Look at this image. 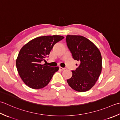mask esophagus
I'll return each mask as SVG.
<instances>
[{
    "instance_id": "esophagus-1",
    "label": "esophagus",
    "mask_w": 120,
    "mask_h": 120,
    "mask_svg": "<svg viewBox=\"0 0 120 120\" xmlns=\"http://www.w3.org/2000/svg\"><path fill=\"white\" fill-rule=\"evenodd\" d=\"M59 69H60V70L63 71V70H65V68H62V67H59Z\"/></svg>"
}]
</instances>
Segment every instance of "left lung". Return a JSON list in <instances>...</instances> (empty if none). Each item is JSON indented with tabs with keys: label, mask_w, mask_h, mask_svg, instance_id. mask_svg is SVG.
Wrapping results in <instances>:
<instances>
[{
	"label": "left lung",
	"mask_w": 120,
	"mask_h": 120,
	"mask_svg": "<svg viewBox=\"0 0 120 120\" xmlns=\"http://www.w3.org/2000/svg\"><path fill=\"white\" fill-rule=\"evenodd\" d=\"M66 40L72 57L80 62L79 67L72 71V77L67 80V83L76 91H89L101 74V53L92 41L83 36L67 35Z\"/></svg>",
	"instance_id": "8db88e82"
}]
</instances>
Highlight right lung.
Masks as SVG:
<instances>
[{"label": "right lung", "instance_id": "obj_1", "mask_svg": "<svg viewBox=\"0 0 120 120\" xmlns=\"http://www.w3.org/2000/svg\"><path fill=\"white\" fill-rule=\"evenodd\" d=\"M64 38L59 35L38 37L21 48L16 60V68L28 87L34 89L45 87L59 69L58 67H50L41 63L48 57L54 45Z\"/></svg>", "mask_w": 120, "mask_h": 120}]
</instances>
